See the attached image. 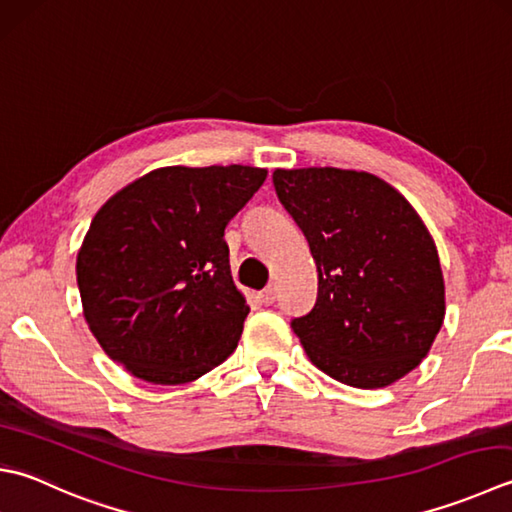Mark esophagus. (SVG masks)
<instances>
[{"label": "esophagus", "mask_w": 512, "mask_h": 512, "mask_svg": "<svg viewBox=\"0 0 512 512\" xmlns=\"http://www.w3.org/2000/svg\"><path fill=\"white\" fill-rule=\"evenodd\" d=\"M259 297H262V302L264 304H275V299H277V286L275 284H268L262 293H259Z\"/></svg>", "instance_id": "1"}]
</instances>
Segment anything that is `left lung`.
<instances>
[{
    "label": "left lung",
    "instance_id": "obj_1",
    "mask_svg": "<svg viewBox=\"0 0 512 512\" xmlns=\"http://www.w3.org/2000/svg\"><path fill=\"white\" fill-rule=\"evenodd\" d=\"M273 184L317 264V302L290 322L310 362L355 388L408 375L446 313L422 217L384 179L357 170L277 168Z\"/></svg>",
    "mask_w": 512,
    "mask_h": 512
}]
</instances>
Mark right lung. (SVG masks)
<instances>
[{
	"label": "right lung",
	"mask_w": 512,
	"mask_h": 512,
	"mask_svg": "<svg viewBox=\"0 0 512 512\" xmlns=\"http://www.w3.org/2000/svg\"><path fill=\"white\" fill-rule=\"evenodd\" d=\"M253 166H166L97 210L77 255L84 317L104 353L150 384L206 375L250 313L224 230L266 179Z\"/></svg>",
	"instance_id": "1"
}]
</instances>
